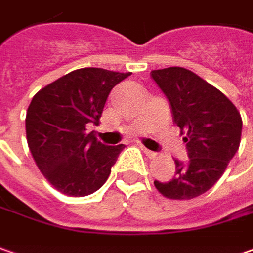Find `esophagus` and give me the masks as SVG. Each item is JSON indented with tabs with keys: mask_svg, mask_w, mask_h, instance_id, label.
Here are the masks:
<instances>
[{
	"mask_svg": "<svg viewBox=\"0 0 253 253\" xmlns=\"http://www.w3.org/2000/svg\"><path fill=\"white\" fill-rule=\"evenodd\" d=\"M141 148H143L144 154H146L147 157H150V159H154V157L157 156V153H156V151H151V150H148V148H146V147H141Z\"/></svg>",
	"mask_w": 253,
	"mask_h": 253,
	"instance_id": "esophagus-1",
	"label": "esophagus"
}]
</instances>
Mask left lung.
<instances>
[{"instance_id":"1","label":"left lung","mask_w":253,"mask_h":253,"mask_svg":"<svg viewBox=\"0 0 253 253\" xmlns=\"http://www.w3.org/2000/svg\"><path fill=\"white\" fill-rule=\"evenodd\" d=\"M170 103L172 122L185 137L188 160L175 161L170 181H154L171 200H191L207 192L224 174L241 143L242 119L232 102L216 87L184 68L151 71Z\"/></svg>"}]
</instances>
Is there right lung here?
Listing matches in <instances>:
<instances>
[{"label": "right lung", "instance_id": "right-lung-1", "mask_svg": "<svg viewBox=\"0 0 253 253\" xmlns=\"http://www.w3.org/2000/svg\"><path fill=\"white\" fill-rule=\"evenodd\" d=\"M130 75L82 68L32 97L25 119L28 147L43 177L62 194L84 197L109 178L125 146H106L86 127L99 125L109 93Z\"/></svg>", "mask_w": 253, "mask_h": 253}]
</instances>
